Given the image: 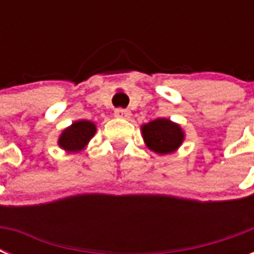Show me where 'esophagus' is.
I'll return each instance as SVG.
<instances>
[{"instance_id": "34e87169", "label": "esophagus", "mask_w": 254, "mask_h": 254, "mask_svg": "<svg viewBox=\"0 0 254 254\" xmlns=\"http://www.w3.org/2000/svg\"><path fill=\"white\" fill-rule=\"evenodd\" d=\"M130 115V111L129 109H124V108H117L115 111V116L116 117H120V119H129Z\"/></svg>"}]
</instances>
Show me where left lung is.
<instances>
[{"instance_id": "obj_1", "label": "left lung", "mask_w": 254, "mask_h": 254, "mask_svg": "<svg viewBox=\"0 0 254 254\" xmlns=\"http://www.w3.org/2000/svg\"><path fill=\"white\" fill-rule=\"evenodd\" d=\"M142 135L147 147L158 154H169L177 150L183 141L181 127L166 119H157L143 125Z\"/></svg>"}]
</instances>
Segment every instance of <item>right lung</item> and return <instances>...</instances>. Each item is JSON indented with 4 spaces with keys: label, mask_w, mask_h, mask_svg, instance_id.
Listing matches in <instances>:
<instances>
[{
    "label": "right lung",
    "mask_w": 254,
    "mask_h": 254,
    "mask_svg": "<svg viewBox=\"0 0 254 254\" xmlns=\"http://www.w3.org/2000/svg\"><path fill=\"white\" fill-rule=\"evenodd\" d=\"M96 131L91 121H76L62 133L59 145L67 151H79L88 143Z\"/></svg>",
    "instance_id": "obj_1"
}]
</instances>
